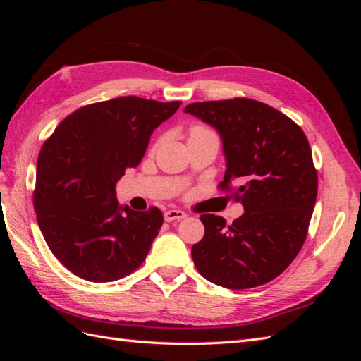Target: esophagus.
Instances as JSON below:
<instances>
[{
  "mask_svg": "<svg viewBox=\"0 0 361 361\" xmlns=\"http://www.w3.org/2000/svg\"><path fill=\"white\" fill-rule=\"evenodd\" d=\"M182 218H187V214H185L183 211H167L166 214H164V220H166L167 223H171L174 220H182Z\"/></svg>",
  "mask_w": 361,
  "mask_h": 361,
  "instance_id": "1",
  "label": "esophagus"
}]
</instances>
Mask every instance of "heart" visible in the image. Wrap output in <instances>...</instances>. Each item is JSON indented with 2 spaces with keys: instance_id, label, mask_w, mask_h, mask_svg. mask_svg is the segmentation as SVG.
Listing matches in <instances>:
<instances>
[{
  "instance_id": "b5f03b06",
  "label": "heart",
  "mask_w": 361,
  "mask_h": 361,
  "mask_svg": "<svg viewBox=\"0 0 361 361\" xmlns=\"http://www.w3.org/2000/svg\"><path fill=\"white\" fill-rule=\"evenodd\" d=\"M203 130H209V129H206V128H203V126H194V128H191V130H190V137L191 135H194V134H199V133H203ZM161 145V140H158L157 143H155V147H158Z\"/></svg>"
}]
</instances>
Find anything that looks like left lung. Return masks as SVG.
I'll return each mask as SVG.
<instances>
[{
    "label": "left lung",
    "mask_w": 361,
    "mask_h": 361,
    "mask_svg": "<svg viewBox=\"0 0 361 361\" xmlns=\"http://www.w3.org/2000/svg\"><path fill=\"white\" fill-rule=\"evenodd\" d=\"M185 113L221 135L227 159L218 188L232 192L244 214L227 226L203 214L204 236L191 256L200 274L227 289L274 280L305 241L318 195V173L309 140L292 118L247 97L194 102Z\"/></svg>",
    "instance_id": "8db88e82"
}]
</instances>
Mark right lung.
Listing matches in <instances>:
<instances>
[{
	"mask_svg": "<svg viewBox=\"0 0 361 361\" xmlns=\"http://www.w3.org/2000/svg\"><path fill=\"white\" fill-rule=\"evenodd\" d=\"M180 104L123 96L84 105L43 143L32 203L52 255L75 276L114 281L145 262L162 212L118 206L114 187Z\"/></svg>",
	"mask_w": 361,
	"mask_h": 361,
	"instance_id": "obj_1",
	"label": "right lung"
}]
</instances>
